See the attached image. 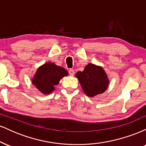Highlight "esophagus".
I'll list each match as a JSON object with an SVG mask.
<instances>
[{"mask_svg": "<svg viewBox=\"0 0 146 146\" xmlns=\"http://www.w3.org/2000/svg\"><path fill=\"white\" fill-rule=\"evenodd\" d=\"M68 73H69L70 75L73 76V75H74V74H75V72L73 69H70L69 71H68Z\"/></svg>", "mask_w": 146, "mask_h": 146, "instance_id": "obj_1", "label": "esophagus"}]
</instances>
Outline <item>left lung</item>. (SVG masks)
Here are the masks:
<instances>
[{"instance_id":"left-lung-1","label":"left lung","mask_w":146,"mask_h":146,"mask_svg":"<svg viewBox=\"0 0 146 146\" xmlns=\"http://www.w3.org/2000/svg\"><path fill=\"white\" fill-rule=\"evenodd\" d=\"M75 76L78 78L84 92L90 98L104 93L109 84L103 68L91 63L88 64L83 71H78Z\"/></svg>"}]
</instances>
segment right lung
<instances>
[{"label":"right lung","mask_w":146,"mask_h":146,"mask_svg":"<svg viewBox=\"0 0 146 146\" xmlns=\"http://www.w3.org/2000/svg\"><path fill=\"white\" fill-rule=\"evenodd\" d=\"M67 75L68 72L65 68L48 62L38 68L32 83L41 93L48 95L55 90V86L59 84L60 80Z\"/></svg>","instance_id":"add662e5"}]
</instances>
